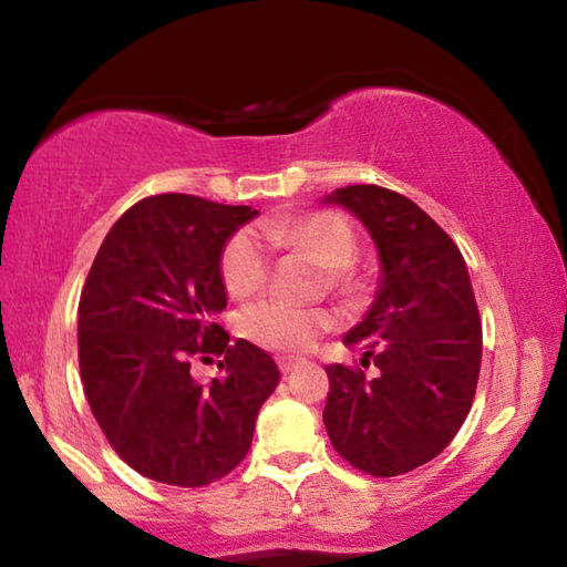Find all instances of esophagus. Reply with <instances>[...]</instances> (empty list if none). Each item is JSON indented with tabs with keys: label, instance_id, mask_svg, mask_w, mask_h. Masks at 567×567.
<instances>
[{
	"label": "esophagus",
	"instance_id": "obj_1",
	"mask_svg": "<svg viewBox=\"0 0 567 567\" xmlns=\"http://www.w3.org/2000/svg\"><path fill=\"white\" fill-rule=\"evenodd\" d=\"M277 364H280L282 375H292V372L302 364V360H297V358H280V360H277Z\"/></svg>",
	"mask_w": 567,
	"mask_h": 567
}]
</instances>
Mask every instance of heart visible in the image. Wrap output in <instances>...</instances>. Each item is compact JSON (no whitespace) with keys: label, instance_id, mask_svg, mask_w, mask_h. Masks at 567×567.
<instances>
[{"label":"heart","instance_id":"obj_1","mask_svg":"<svg viewBox=\"0 0 567 567\" xmlns=\"http://www.w3.org/2000/svg\"><path fill=\"white\" fill-rule=\"evenodd\" d=\"M262 233L277 247L305 249L315 262L332 270L334 280H348V267L358 257L354 229L332 209L265 219ZM267 267H270V255H267L265 239L255 229H237L219 257V272L233 297H247L260 290L267 280ZM332 315L324 310L295 307L282 300H262L249 305L243 312L239 330L260 348L302 352L310 350L320 334L332 328Z\"/></svg>","mask_w":567,"mask_h":567}]
</instances>
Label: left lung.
Here are the masks:
<instances>
[{"label":"left lung","mask_w":567,"mask_h":567,"mask_svg":"<svg viewBox=\"0 0 567 567\" xmlns=\"http://www.w3.org/2000/svg\"><path fill=\"white\" fill-rule=\"evenodd\" d=\"M322 203L350 209L380 255L375 302L342 338L380 372L328 364L322 420L352 467L395 477L443 453L473 405L483 358L473 285L457 245L405 195L350 185Z\"/></svg>","instance_id":"left-lung-1"}]
</instances>
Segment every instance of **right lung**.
Wrapping results in <instances>:
<instances>
[{
    "mask_svg": "<svg viewBox=\"0 0 567 567\" xmlns=\"http://www.w3.org/2000/svg\"><path fill=\"white\" fill-rule=\"evenodd\" d=\"M260 213L192 195L132 205L104 237L80 297L76 348L94 420L140 475L203 487L235 470L280 370L247 340L229 344L215 315L227 307L219 257ZM219 353L207 386L188 360Z\"/></svg>",
    "mask_w": 567,
    "mask_h": 567,
    "instance_id": "add662e5",
    "label": "right lung"
}]
</instances>
